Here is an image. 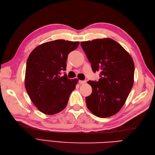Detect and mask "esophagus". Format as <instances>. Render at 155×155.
Listing matches in <instances>:
<instances>
[{
  "label": "esophagus",
  "mask_w": 155,
  "mask_h": 155,
  "mask_svg": "<svg viewBox=\"0 0 155 155\" xmlns=\"http://www.w3.org/2000/svg\"><path fill=\"white\" fill-rule=\"evenodd\" d=\"M78 83H79L81 84H84V83H87V81H78Z\"/></svg>",
  "instance_id": "34e87169"
}]
</instances>
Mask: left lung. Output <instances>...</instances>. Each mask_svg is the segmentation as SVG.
<instances>
[{"instance_id":"left-lung-1","label":"left lung","mask_w":155,"mask_h":155,"mask_svg":"<svg viewBox=\"0 0 155 155\" xmlns=\"http://www.w3.org/2000/svg\"><path fill=\"white\" fill-rule=\"evenodd\" d=\"M81 45L93 72H100L99 80L88 82L93 91L85 98L87 106L98 117L113 116L123 107L133 86V58L120 44L109 38L83 41Z\"/></svg>"}]
</instances>
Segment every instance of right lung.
Returning <instances> with one entry per match:
<instances>
[{
    "label": "right lung",
    "instance_id": "obj_1",
    "mask_svg": "<svg viewBox=\"0 0 155 155\" xmlns=\"http://www.w3.org/2000/svg\"><path fill=\"white\" fill-rule=\"evenodd\" d=\"M79 42L56 40L38 45L27 59L25 84L31 100L45 114H57L67 107L69 97L78 83L66 74L68 54Z\"/></svg>",
    "mask_w": 155,
    "mask_h": 155
}]
</instances>
